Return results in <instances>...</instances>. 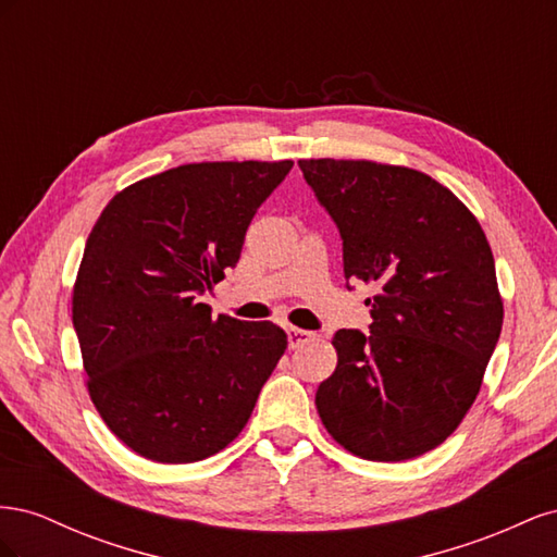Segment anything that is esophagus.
Returning <instances> with one entry per match:
<instances>
[{
	"label": "esophagus",
	"mask_w": 557,
	"mask_h": 557,
	"mask_svg": "<svg viewBox=\"0 0 557 557\" xmlns=\"http://www.w3.org/2000/svg\"><path fill=\"white\" fill-rule=\"evenodd\" d=\"M311 332L307 330H299V327H288V346L295 350L299 346H305L307 342H311Z\"/></svg>",
	"instance_id": "esophagus-1"
}]
</instances>
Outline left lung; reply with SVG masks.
I'll return each instance as SVG.
<instances>
[{
    "label": "left lung",
    "instance_id": "1",
    "mask_svg": "<svg viewBox=\"0 0 557 557\" xmlns=\"http://www.w3.org/2000/svg\"><path fill=\"white\" fill-rule=\"evenodd\" d=\"M344 242V276L374 297L369 334H334L315 409L336 444L399 462L446 442L474 404L504 307L485 234L442 183L369 160H299Z\"/></svg>",
    "mask_w": 557,
    "mask_h": 557
}]
</instances>
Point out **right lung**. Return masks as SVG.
Instances as JSON below:
<instances>
[{"label": "right lung", "mask_w": 557, "mask_h": 557, "mask_svg": "<svg viewBox=\"0 0 557 557\" xmlns=\"http://www.w3.org/2000/svg\"><path fill=\"white\" fill-rule=\"evenodd\" d=\"M293 170L281 162H195L117 193L86 242L72 318L88 393L141 458H211L248 423L288 348L274 323H246L201 295L239 262L246 230Z\"/></svg>", "instance_id": "add662e5"}]
</instances>
